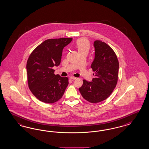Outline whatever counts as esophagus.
Instances as JSON below:
<instances>
[{
	"label": "esophagus",
	"instance_id": "1",
	"mask_svg": "<svg viewBox=\"0 0 149 149\" xmlns=\"http://www.w3.org/2000/svg\"><path fill=\"white\" fill-rule=\"evenodd\" d=\"M70 79H71V80H76L77 77H70Z\"/></svg>",
	"mask_w": 149,
	"mask_h": 149
}]
</instances>
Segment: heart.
Masks as SVG:
<instances>
[{"label":"heart","instance_id":"b5f03b06","mask_svg":"<svg viewBox=\"0 0 149 149\" xmlns=\"http://www.w3.org/2000/svg\"><path fill=\"white\" fill-rule=\"evenodd\" d=\"M77 47L79 52L87 51L88 52L90 48L89 41L86 39H80L77 41Z\"/></svg>","mask_w":149,"mask_h":149}]
</instances>
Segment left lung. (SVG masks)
<instances>
[{
  "instance_id": "8db88e82",
  "label": "left lung",
  "mask_w": 149,
  "mask_h": 149,
  "mask_svg": "<svg viewBox=\"0 0 149 149\" xmlns=\"http://www.w3.org/2000/svg\"><path fill=\"white\" fill-rule=\"evenodd\" d=\"M93 45L95 57L91 67L95 78L91 82L84 80L79 90L84 99L97 103L108 98L116 86L119 63L116 54L108 44L95 40Z\"/></svg>"
}]
</instances>
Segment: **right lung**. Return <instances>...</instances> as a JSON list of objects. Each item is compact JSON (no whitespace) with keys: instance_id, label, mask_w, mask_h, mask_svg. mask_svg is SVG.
<instances>
[{"instance_id":"1","label":"right lung","mask_w":149,"mask_h":149,"mask_svg":"<svg viewBox=\"0 0 149 149\" xmlns=\"http://www.w3.org/2000/svg\"><path fill=\"white\" fill-rule=\"evenodd\" d=\"M72 39H47L37 46L28 59V87L36 98L44 103H54L58 101L68 86V77L54 75L52 68L60 64L63 49Z\"/></svg>"}]
</instances>
